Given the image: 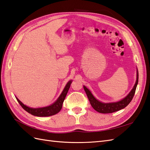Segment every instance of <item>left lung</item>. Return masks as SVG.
Segmentation results:
<instances>
[{
	"instance_id": "8db88e82",
	"label": "left lung",
	"mask_w": 150,
	"mask_h": 150,
	"mask_svg": "<svg viewBox=\"0 0 150 150\" xmlns=\"http://www.w3.org/2000/svg\"><path fill=\"white\" fill-rule=\"evenodd\" d=\"M138 79H139V73L138 71L137 72V79H136V82L134 86V87L132 89L130 92L126 96L125 98L121 99V101L114 103H102L101 101H98L96 99L94 96L92 95L91 92L85 86H83V88L86 94V96L88 98V100L91 103V105L95 110L99 113H102V114H109V113H113L115 112H117L118 110L125 108L129 103L132 100L133 98H134L136 88H137V85L138 84Z\"/></svg>"
}]
</instances>
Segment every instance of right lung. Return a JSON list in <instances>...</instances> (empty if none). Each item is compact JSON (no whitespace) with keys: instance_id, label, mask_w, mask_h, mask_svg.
<instances>
[{"instance_id":"right-lung-1","label":"right lung","mask_w":150,"mask_h":150,"mask_svg":"<svg viewBox=\"0 0 150 150\" xmlns=\"http://www.w3.org/2000/svg\"><path fill=\"white\" fill-rule=\"evenodd\" d=\"M72 83V80H70L64 89V91L62 92L61 95L59 96L57 100H56L53 104L50 106H46V107L42 108H33L28 107L19 100V99L16 98L20 105H21L22 107L24 108L26 112H28L29 114L33 115L35 116H38V117H48V116H51L55 115L61 110L62 108L63 103L64 101V99L66 97L67 94L69 91V89L71 86V84Z\"/></svg>"}]
</instances>
